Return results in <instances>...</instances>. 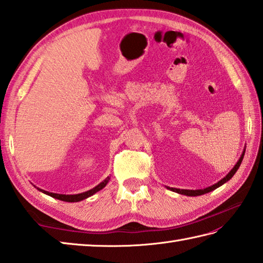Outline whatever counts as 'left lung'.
<instances>
[{"mask_svg":"<svg viewBox=\"0 0 263 263\" xmlns=\"http://www.w3.org/2000/svg\"><path fill=\"white\" fill-rule=\"evenodd\" d=\"M244 154H245V150H243L241 157H239L238 161L235 164V166L233 167L232 171H231L230 173H228V174H227L225 177H222L219 182L215 183L214 185L208 186V187H205V189H200V190H184V189H175V187H170V186H166V189H168V190H171V191L176 192V193H178V194L187 195V197H197V195H202V194H204V193H208V192L214 191V190H216L217 187L221 186L222 184H225L226 182L230 181L231 178L234 176V174H235V173L237 172L238 167L241 166V163H242L243 157H244Z\"/></svg>","mask_w":263,"mask_h":263,"instance_id":"left-lung-1","label":"left lung"}]
</instances>
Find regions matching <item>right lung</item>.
I'll use <instances>...</instances> for the list:
<instances>
[{"label":"right lung","instance_id":"1","mask_svg":"<svg viewBox=\"0 0 263 263\" xmlns=\"http://www.w3.org/2000/svg\"><path fill=\"white\" fill-rule=\"evenodd\" d=\"M108 181H109V177L105 178V180L102 183H99L97 186H95L93 189L89 190V191L82 192V193H79V194H59V193H53V192L45 191V190H42V189H39V187H37V190H38V191H41L43 193L49 195V197L55 198V199H59L61 201H65V202H79V201L85 200V199H87L89 197H91V195H93L96 192H98L102 189H104L106 186V184L108 183Z\"/></svg>","mask_w":263,"mask_h":263}]
</instances>
